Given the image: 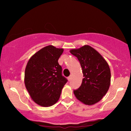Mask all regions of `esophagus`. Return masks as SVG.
Instances as JSON below:
<instances>
[{
  "label": "esophagus",
  "instance_id": "obj_1",
  "mask_svg": "<svg viewBox=\"0 0 131 131\" xmlns=\"http://www.w3.org/2000/svg\"><path fill=\"white\" fill-rule=\"evenodd\" d=\"M71 76H70L69 77H68V80H69V81H70V80H71Z\"/></svg>",
  "mask_w": 131,
  "mask_h": 131
}]
</instances>
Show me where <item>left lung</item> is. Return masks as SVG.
<instances>
[{
	"instance_id": "1",
	"label": "left lung",
	"mask_w": 131,
	"mask_h": 131,
	"mask_svg": "<svg viewBox=\"0 0 131 131\" xmlns=\"http://www.w3.org/2000/svg\"><path fill=\"white\" fill-rule=\"evenodd\" d=\"M78 58L84 78L80 86L74 90L77 99L86 105H93L106 94L110 85L111 73L105 59L89 45L70 51Z\"/></svg>"
}]
</instances>
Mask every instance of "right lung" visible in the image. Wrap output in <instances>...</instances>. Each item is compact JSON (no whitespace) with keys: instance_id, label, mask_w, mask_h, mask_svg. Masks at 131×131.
Listing matches in <instances>:
<instances>
[{"instance_id":"1","label":"right lung","mask_w":131,"mask_h":131,"mask_svg":"<svg viewBox=\"0 0 131 131\" xmlns=\"http://www.w3.org/2000/svg\"><path fill=\"white\" fill-rule=\"evenodd\" d=\"M63 51L62 48L52 45L45 46L35 53L27 64L25 86L32 100L40 106L55 104L67 83L58 62Z\"/></svg>"}]
</instances>
